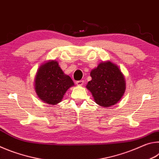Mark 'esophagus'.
<instances>
[{"label":"esophagus","mask_w":159,"mask_h":159,"mask_svg":"<svg viewBox=\"0 0 159 159\" xmlns=\"http://www.w3.org/2000/svg\"><path fill=\"white\" fill-rule=\"evenodd\" d=\"M76 83L77 85L80 86V85H83V84H84V81H83V80H78V81L76 82Z\"/></svg>","instance_id":"1"}]
</instances>
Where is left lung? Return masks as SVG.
I'll use <instances>...</instances> for the list:
<instances>
[{
    "instance_id": "8db88e82",
    "label": "left lung",
    "mask_w": 159,
    "mask_h": 159,
    "mask_svg": "<svg viewBox=\"0 0 159 159\" xmlns=\"http://www.w3.org/2000/svg\"><path fill=\"white\" fill-rule=\"evenodd\" d=\"M92 80L86 88L89 90L97 104L102 107L114 105L123 95L125 81L123 74L115 64L110 61L98 64L90 72Z\"/></svg>"
}]
</instances>
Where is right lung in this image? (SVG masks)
<instances>
[{
	"label": "right lung",
	"mask_w": 159,
	"mask_h": 159,
	"mask_svg": "<svg viewBox=\"0 0 159 159\" xmlns=\"http://www.w3.org/2000/svg\"><path fill=\"white\" fill-rule=\"evenodd\" d=\"M73 85V80L64 74L55 60L42 64L35 77L34 88L37 95L42 101L52 105L60 102L66 90Z\"/></svg>",
	"instance_id": "1"
}]
</instances>
